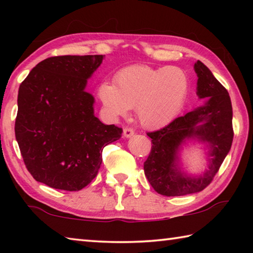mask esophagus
Listing matches in <instances>:
<instances>
[{"mask_svg": "<svg viewBox=\"0 0 253 253\" xmlns=\"http://www.w3.org/2000/svg\"><path fill=\"white\" fill-rule=\"evenodd\" d=\"M134 130L131 129V128H128V127H126V128H124V131H123V135H124V137H125V138H130V137L134 135Z\"/></svg>", "mask_w": 253, "mask_h": 253, "instance_id": "obj_1", "label": "esophagus"}]
</instances>
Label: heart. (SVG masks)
Masks as SVG:
<instances>
[{
  "mask_svg": "<svg viewBox=\"0 0 253 253\" xmlns=\"http://www.w3.org/2000/svg\"><path fill=\"white\" fill-rule=\"evenodd\" d=\"M188 89V76L181 68L134 66L119 72L115 84L102 83L98 96L110 116H125L135 107L144 127L158 128L177 116Z\"/></svg>",
  "mask_w": 253,
  "mask_h": 253,
  "instance_id": "heart-1",
  "label": "heart"
}]
</instances>
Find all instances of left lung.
<instances>
[{"label": "left lung", "mask_w": 253, "mask_h": 253, "mask_svg": "<svg viewBox=\"0 0 253 253\" xmlns=\"http://www.w3.org/2000/svg\"><path fill=\"white\" fill-rule=\"evenodd\" d=\"M194 70L199 78L196 95L200 99L208 98L204 105L175 118L160 130L147 132L153 145L144 163L145 175L154 190L165 196H182L204 190L232 145V105L229 92L200 60ZM188 140L205 142L209 148V169L199 177L186 174L180 165L179 152Z\"/></svg>", "instance_id": "1"}]
</instances>
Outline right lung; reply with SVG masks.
Segmentation results:
<instances>
[{"instance_id":"1","label":"right lung","mask_w":253,"mask_h":253,"mask_svg":"<svg viewBox=\"0 0 253 253\" xmlns=\"http://www.w3.org/2000/svg\"><path fill=\"white\" fill-rule=\"evenodd\" d=\"M104 55H59L38 63L20 84L15 138L36 181L79 191L97 176L102 149L123 129L95 116L88 79Z\"/></svg>"}]
</instances>
